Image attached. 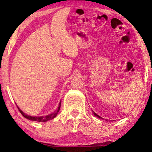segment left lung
<instances>
[{
  "label": "left lung",
  "mask_w": 152,
  "mask_h": 152,
  "mask_svg": "<svg viewBox=\"0 0 152 152\" xmlns=\"http://www.w3.org/2000/svg\"><path fill=\"white\" fill-rule=\"evenodd\" d=\"M93 114H94V115H95V116H96V117H97V118H99V119H102V117H100V116H99V115H97V114H96V113H95L94 111H93Z\"/></svg>",
  "instance_id": "obj_1"
}]
</instances>
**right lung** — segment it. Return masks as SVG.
<instances>
[{"mask_svg": "<svg viewBox=\"0 0 152 152\" xmlns=\"http://www.w3.org/2000/svg\"><path fill=\"white\" fill-rule=\"evenodd\" d=\"M61 102L60 101L59 102V107L57 109L55 110V111L53 112V113H52L50 114H48V115H45V116H31V115H28L26 114L25 113H23L21 110L19 109V107H18V109L19 110V111L20 112V113L22 114L23 115V117H25L28 120H32V121H37V122H47L48 121V120H53V118H55L57 115L59 113V110H60V107H61Z\"/></svg>", "mask_w": 152, "mask_h": 152, "instance_id": "right-lung-1", "label": "right lung"}]
</instances>
